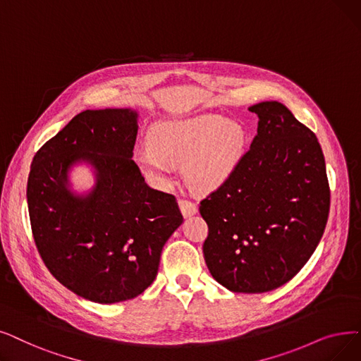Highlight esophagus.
I'll return each instance as SVG.
<instances>
[{
  "label": "esophagus",
  "mask_w": 361,
  "mask_h": 361,
  "mask_svg": "<svg viewBox=\"0 0 361 361\" xmlns=\"http://www.w3.org/2000/svg\"><path fill=\"white\" fill-rule=\"evenodd\" d=\"M178 205H180V209L183 212V215L187 218V216H192L197 212V207L195 205L193 202L187 200V199H180L178 200Z\"/></svg>",
  "instance_id": "esophagus-1"
}]
</instances>
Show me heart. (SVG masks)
Returning <instances> with one entry per match:
<instances>
[{"mask_svg": "<svg viewBox=\"0 0 361 361\" xmlns=\"http://www.w3.org/2000/svg\"><path fill=\"white\" fill-rule=\"evenodd\" d=\"M246 143L242 123L200 114L156 123L149 134V149L140 150L135 162L158 184L169 180V165H185V178L195 190L214 192L236 172Z\"/></svg>", "mask_w": 361, "mask_h": 361, "instance_id": "1", "label": "heart"}]
</instances>
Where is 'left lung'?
<instances>
[{
	"mask_svg": "<svg viewBox=\"0 0 361 361\" xmlns=\"http://www.w3.org/2000/svg\"><path fill=\"white\" fill-rule=\"evenodd\" d=\"M258 131L233 177L200 202L208 224L203 257L231 292L280 288L314 252L331 190L317 137L279 102L249 107Z\"/></svg>",
	"mask_w": 361,
	"mask_h": 361,
	"instance_id": "obj_1",
	"label": "left lung"
}]
</instances>
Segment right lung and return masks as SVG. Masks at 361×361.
Returning a JSON list of instances; mask_svg holds the SVG:
<instances>
[{
  "label": "right lung",
  "instance_id": "1",
  "mask_svg": "<svg viewBox=\"0 0 361 361\" xmlns=\"http://www.w3.org/2000/svg\"><path fill=\"white\" fill-rule=\"evenodd\" d=\"M138 114H78L34 156L27 209L45 267L84 300L114 304L143 293L158 274L162 247L183 223L176 196L154 190L131 159ZM76 163L94 169L85 195L71 192Z\"/></svg>",
  "mask_w": 361,
  "mask_h": 361
}]
</instances>
